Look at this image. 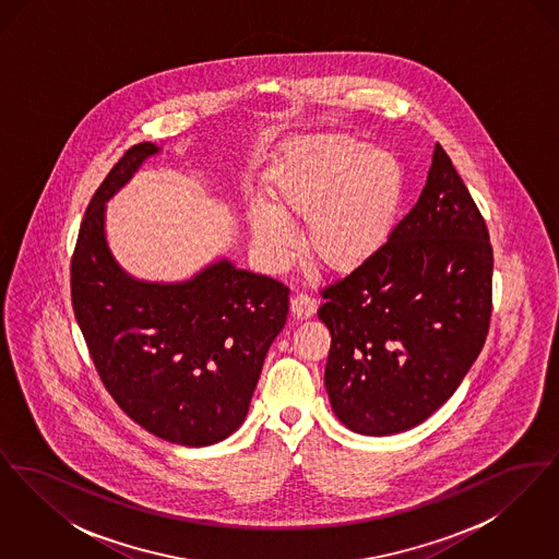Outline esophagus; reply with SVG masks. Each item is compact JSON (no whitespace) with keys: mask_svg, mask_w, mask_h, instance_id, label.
I'll use <instances>...</instances> for the list:
<instances>
[{"mask_svg":"<svg viewBox=\"0 0 559 559\" xmlns=\"http://www.w3.org/2000/svg\"><path fill=\"white\" fill-rule=\"evenodd\" d=\"M317 299L308 293H297L292 299V312L295 319H310L317 312Z\"/></svg>","mask_w":559,"mask_h":559,"instance_id":"obj_1","label":"esophagus"}]
</instances>
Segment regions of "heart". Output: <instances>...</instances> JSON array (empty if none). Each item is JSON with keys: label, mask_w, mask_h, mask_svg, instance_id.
I'll return each mask as SVG.
<instances>
[{"label": "heart", "mask_w": 559, "mask_h": 559, "mask_svg": "<svg viewBox=\"0 0 559 559\" xmlns=\"http://www.w3.org/2000/svg\"><path fill=\"white\" fill-rule=\"evenodd\" d=\"M270 205L251 210V235L272 264L297 249L289 219H306V245L320 266L349 272L392 239L406 192L399 157L347 133L297 140L267 174Z\"/></svg>", "instance_id": "b5f03b06"}]
</instances>
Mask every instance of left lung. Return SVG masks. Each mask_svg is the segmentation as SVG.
I'll return each instance as SVG.
<instances>
[{"instance_id": "left-lung-1", "label": "left lung", "mask_w": 559, "mask_h": 559, "mask_svg": "<svg viewBox=\"0 0 559 559\" xmlns=\"http://www.w3.org/2000/svg\"><path fill=\"white\" fill-rule=\"evenodd\" d=\"M324 385L337 419L390 436L424 424L476 362L492 314V245L447 151L367 264L322 289Z\"/></svg>"}]
</instances>
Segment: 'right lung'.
Masks as SVG:
<instances>
[{
    "mask_svg": "<svg viewBox=\"0 0 559 559\" xmlns=\"http://www.w3.org/2000/svg\"><path fill=\"white\" fill-rule=\"evenodd\" d=\"M159 146L112 165L81 222L71 299L119 408L160 440L210 447L239 429L267 347L287 322L289 287L219 260L185 283L135 281L105 237V203Z\"/></svg>",
    "mask_w": 559,
    "mask_h": 559,
    "instance_id": "add662e5",
    "label": "right lung"
}]
</instances>
